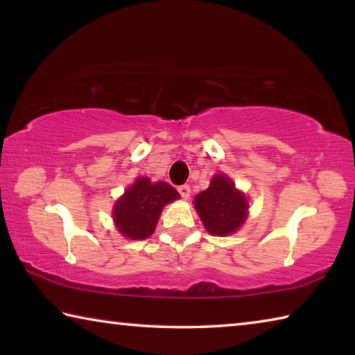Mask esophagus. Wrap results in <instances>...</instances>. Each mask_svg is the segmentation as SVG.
Masks as SVG:
<instances>
[{"mask_svg":"<svg viewBox=\"0 0 355 355\" xmlns=\"http://www.w3.org/2000/svg\"><path fill=\"white\" fill-rule=\"evenodd\" d=\"M178 192H180V196L183 197V199H189L191 188L188 184H182V186H178Z\"/></svg>","mask_w":355,"mask_h":355,"instance_id":"obj_1","label":"esophagus"}]
</instances>
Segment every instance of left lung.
I'll list each match as a JSON object with an SVG mask.
<instances>
[{
	"label": "left lung",
	"instance_id": "left-lung-1",
	"mask_svg": "<svg viewBox=\"0 0 355 355\" xmlns=\"http://www.w3.org/2000/svg\"><path fill=\"white\" fill-rule=\"evenodd\" d=\"M196 209L207 230L216 236L232 235L248 218V200L225 175H216L209 188L196 196Z\"/></svg>",
	"mask_w": 355,
	"mask_h": 355
}]
</instances>
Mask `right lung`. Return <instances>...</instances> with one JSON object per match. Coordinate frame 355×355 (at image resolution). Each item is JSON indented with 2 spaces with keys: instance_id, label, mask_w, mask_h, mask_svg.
<instances>
[{
  "instance_id": "1",
  "label": "right lung",
  "mask_w": 355,
  "mask_h": 355,
  "mask_svg": "<svg viewBox=\"0 0 355 355\" xmlns=\"http://www.w3.org/2000/svg\"><path fill=\"white\" fill-rule=\"evenodd\" d=\"M180 194L169 183H152L139 177L125 191L114 207V220L119 232L130 239H146L155 232L164 205L178 199Z\"/></svg>"
}]
</instances>
